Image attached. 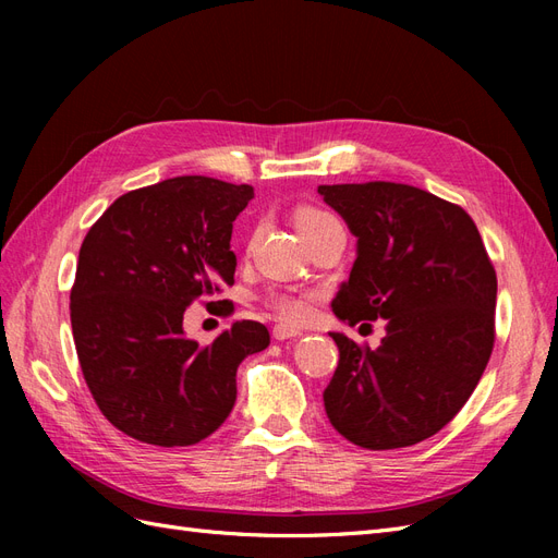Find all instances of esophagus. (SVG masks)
Masks as SVG:
<instances>
[{"label": "esophagus", "instance_id": "34e87169", "mask_svg": "<svg viewBox=\"0 0 558 558\" xmlns=\"http://www.w3.org/2000/svg\"><path fill=\"white\" fill-rule=\"evenodd\" d=\"M300 335H302V330H300V328L286 326V324H279V326H275V330H272V337H275V340H279V342H283V340H293V337H300Z\"/></svg>", "mask_w": 558, "mask_h": 558}]
</instances>
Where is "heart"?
<instances>
[{"instance_id":"heart-1","label":"heart","mask_w":558,"mask_h":558,"mask_svg":"<svg viewBox=\"0 0 558 558\" xmlns=\"http://www.w3.org/2000/svg\"><path fill=\"white\" fill-rule=\"evenodd\" d=\"M332 221H337L335 216H330L328 211L314 209V207H302L295 214V223H298L300 234L326 226V223H332ZM269 305H272V310L286 320H302V318H307L312 312L310 298H305V295H286V293L272 295L269 298Z\"/></svg>"}]
</instances>
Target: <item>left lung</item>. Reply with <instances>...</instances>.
<instances>
[{
	"mask_svg": "<svg viewBox=\"0 0 558 558\" xmlns=\"http://www.w3.org/2000/svg\"><path fill=\"white\" fill-rule=\"evenodd\" d=\"M318 193L359 240L335 316L386 320L377 349L330 332L340 363L326 414L363 449L416 445L459 414L492 356L496 269L475 221L433 193L391 181Z\"/></svg>",
	"mask_w": 558,
	"mask_h": 558,
	"instance_id": "obj_1",
	"label": "left lung"
}]
</instances>
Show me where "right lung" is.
<instances>
[{
	"instance_id": "add662e5",
	"label": "right lung",
	"mask_w": 558,
	"mask_h": 558,
	"mask_svg": "<svg viewBox=\"0 0 558 558\" xmlns=\"http://www.w3.org/2000/svg\"><path fill=\"white\" fill-rule=\"evenodd\" d=\"M251 197L246 183L167 179L118 197L81 244L78 363L97 408L134 440H205L232 412L240 363L269 344L258 320H234L207 347L183 332L185 307L234 283L232 221Z\"/></svg>"
}]
</instances>
